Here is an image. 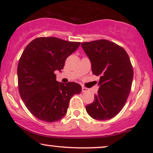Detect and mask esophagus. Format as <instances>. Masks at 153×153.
Segmentation results:
<instances>
[{
	"label": "esophagus",
	"instance_id": "esophagus-1",
	"mask_svg": "<svg viewBox=\"0 0 153 153\" xmlns=\"http://www.w3.org/2000/svg\"><path fill=\"white\" fill-rule=\"evenodd\" d=\"M88 91H89V89H87V88H86L85 87H82V92H87Z\"/></svg>",
	"mask_w": 153,
	"mask_h": 153
}]
</instances>
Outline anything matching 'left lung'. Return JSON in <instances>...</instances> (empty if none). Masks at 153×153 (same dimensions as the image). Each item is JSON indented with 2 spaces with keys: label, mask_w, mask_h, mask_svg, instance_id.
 <instances>
[{
  "label": "left lung",
  "mask_w": 153,
  "mask_h": 153,
  "mask_svg": "<svg viewBox=\"0 0 153 153\" xmlns=\"http://www.w3.org/2000/svg\"><path fill=\"white\" fill-rule=\"evenodd\" d=\"M81 46L91 63L92 73L100 76L94 102L86 106L94 119H112L126 104L133 79V68L128 53L108 40L84 42Z\"/></svg>",
  "instance_id": "obj_1"
}]
</instances>
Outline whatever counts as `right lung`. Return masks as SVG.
<instances>
[{"label":"right lung","instance_id":"add662e5","mask_svg":"<svg viewBox=\"0 0 153 153\" xmlns=\"http://www.w3.org/2000/svg\"><path fill=\"white\" fill-rule=\"evenodd\" d=\"M80 43L60 39L39 37L32 41L19 59L17 76L19 91L34 117L51 123L67 112L71 98L82 91L79 84L56 80L55 71L63 69L65 61Z\"/></svg>","mask_w":153,"mask_h":153}]
</instances>
